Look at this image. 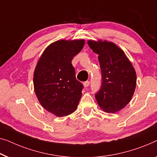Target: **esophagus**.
Returning a JSON list of instances; mask_svg holds the SVG:
<instances>
[{
  "instance_id": "esophagus-1",
  "label": "esophagus",
  "mask_w": 157,
  "mask_h": 157,
  "mask_svg": "<svg viewBox=\"0 0 157 157\" xmlns=\"http://www.w3.org/2000/svg\"><path fill=\"white\" fill-rule=\"evenodd\" d=\"M89 84H90V82L88 81H85V82L83 83V86H85V87L86 88V87H88V86H89Z\"/></svg>"
}]
</instances>
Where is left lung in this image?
Here are the masks:
<instances>
[{"mask_svg": "<svg viewBox=\"0 0 157 157\" xmlns=\"http://www.w3.org/2000/svg\"><path fill=\"white\" fill-rule=\"evenodd\" d=\"M88 44L99 55L101 69V87L95 98L105 112L116 113L132 98L137 82L135 69L124 52L114 43L89 40Z\"/></svg>", "mask_w": 157, "mask_h": 157, "instance_id": "left-lung-1", "label": "left lung"}]
</instances>
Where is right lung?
<instances>
[{"instance_id":"1","label":"right lung","mask_w":157,"mask_h":157,"mask_svg":"<svg viewBox=\"0 0 157 157\" xmlns=\"http://www.w3.org/2000/svg\"><path fill=\"white\" fill-rule=\"evenodd\" d=\"M84 40H59L43 52L34 72L35 92L41 105L56 116L71 114L80 101L83 85L71 64Z\"/></svg>"}]
</instances>
